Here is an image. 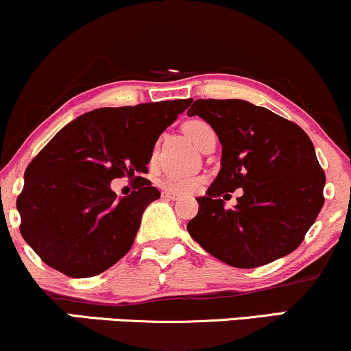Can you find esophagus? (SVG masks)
<instances>
[{"instance_id":"34e87169","label":"esophagus","mask_w":351,"mask_h":351,"mask_svg":"<svg viewBox=\"0 0 351 351\" xmlns=\"http://www.w3.org/2000/svg\"><path fill=\"white\" fill-rule=\"evenodd\" d=\"M162 197H165V199H170V201H178L181 196H180V194L171 193V191H163L162 193Z\"/></svg>"}]
</instances>
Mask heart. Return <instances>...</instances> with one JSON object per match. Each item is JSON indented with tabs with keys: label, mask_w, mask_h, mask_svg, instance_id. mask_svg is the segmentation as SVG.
I'll list each match as a JSON object with an SVG mask.
<instances>
[{
	"label": "heart",
	"mask_w": 351,
	"mask_h": 351,
	"mask_svg": "<svg viewBox=\"0 0 351 351\" xmlns=\"http://www.w3.org/2000/svg\"><path fill=\"white\" fill-rule=\"evenodd\" d=\"M184 134L191 138V142L196 147H201L204 138L213 132L209 124H206L204 121L201 119H191L184 124ZM201 180L197 176L193 175H178V173H170L163 178V188H167L168 191H175V193H191L199 186Z\"/></svg>",
	"instance_id": "1"
}]
</instances>
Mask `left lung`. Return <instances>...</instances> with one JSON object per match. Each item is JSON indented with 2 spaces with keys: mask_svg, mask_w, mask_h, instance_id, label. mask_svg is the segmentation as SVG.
I'll return each instance as SVG.
<instances>
[{
  "mask_svg": "<svg viewBox=\"0 0 351 351\" xmlns=\"http://www.w3.org/2000/svg\"><path fill=\"white\" fill-rule=\"evenodd\" d=\"M188 116H199L222 145L221 170L189 235L235 268H256L301 245L324 206L325 173L309 135L298 124L243 99H196ZM243 189L232 210L223 192ZM226 197V196H223Z\"/></svg>",
  "mask_w": 351,
  "mask_h": 351,
  "instance_id": "1",
  "label": "left lung"
}]
</instances>
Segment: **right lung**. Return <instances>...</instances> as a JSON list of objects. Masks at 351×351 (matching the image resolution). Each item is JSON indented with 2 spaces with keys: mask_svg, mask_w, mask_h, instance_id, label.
Listing matches in <instances>:
<instances>
[{
  "mask_svg": "<svg viewBox=\"0 0 351 351\" xmlns=\"http://www.w3.org/2000/svg\"><path fill=\"white\" fill-rule=\"evenodd\" d=\"M191 99L99 108L66 124L29 163L16 201L21 234L44 263L71 278L106 271L132 247L143 210L158 199L150 181L117 198L114 178L147 173L160 134Z\"/></svg>",
  "mask_w": 351,
  "mask_h": 351,
  "instance_id": "add662e5",
  "label": "right lung"
}]
</instances>
